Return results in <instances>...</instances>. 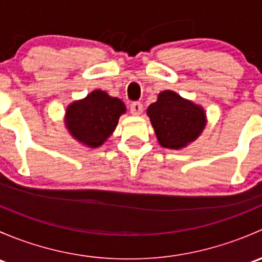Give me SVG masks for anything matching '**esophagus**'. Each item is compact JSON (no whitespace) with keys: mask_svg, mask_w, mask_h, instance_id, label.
I'll list each match as a JSON object with an SVG mask.
<instances>
[{"mask_svg":"<svg viewBox=\"0 0 262 262\" xmlns=\"http://www.w3.org/2000/svg\"><path fill=\"white\" fill-rule=\"evenodd\" d=\"M143 110V105L141 104L139 101H134L130 104V113L133 115H139Z\"/></svg>","mask_w":262,"mask_h":262,"instance_id":"obj_1","label":"esophagus"}]
</instances>
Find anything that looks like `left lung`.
I'll return each instance as SVG.
<instances>
[{
  "label": "left lung",
  "mask_w": 262,
  "mask_h": 262,
  "mask_svg": "<svg viewBox=\"0 0 262 262\" xmlns=\"http://www.w3.org/2000/svg\"><path fill=\"white\" fill-rule=\"evenodd\" d=\"M147 114L161 146L171 149L194 141L205 125L204 110L172 91L161 92Z\"/></svg>",
  "instance_id": "obj_1"
}]
</instances>
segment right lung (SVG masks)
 <instances>
[{
	"instance_id": "add662e5",
	"label": "right lung",
	"mask_w": 262,
	"mask_h": 262,
	"mask_svg": "<svg viewBox=\"0 0 262 262\" xmlns=\"http://www.w3.org/2000/svg\"><path fill=\"white\" fill-rule=\"evenodd\" d=\"M123 113L125 106L120 100L96 90L68 106L66 124L76 139L89 147H99L114 132Z\"/></svg>"
}]
</instances>
